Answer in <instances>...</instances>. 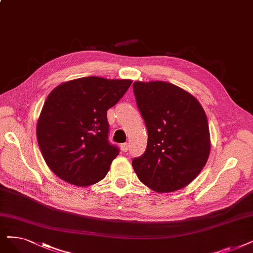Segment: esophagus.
<instances>
[{
	"instance_id": "34e87169",
	"label": "esophagus",
	"mask_w": 253,
	"mask_h": 253,
	"mask_svg": "<svg viewBox=\"0 0 253 253\" xmlns=\"http://www.w3.org/2000/svg\"><path fill=\"white\" fill-rule=\"evenodd\" d=\"M120 148H121V150L124 151V153H126L127 149H128V144L127 143H123L120 145Z\"/></svg>"
}]
</instances>
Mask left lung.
<instances>
[{
	"label": "left lung",
	"instance_id": "left-lung-1",
	"mask_svg": "<svg viewBox=\"0 0 253 253\" xmlns=\"http://www.w3.org/2000/svg\"><path fill=\"white\" fill-rule=\"evenodd\" d=\"M133 88L148 133L145 153L132 162L137 176L159 193L186 187L210 156L204 108L195 96L164 81H138Z\"/></svg>",
	"mask_w": 253,
	"mask_h": 253
}]
</instances>
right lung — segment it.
Wrapping results in <instances>:
<instances>
[{"mask_svg":"<svg viewBox=\"0 0 253 253\" xmlns=\"http://www.w3.org/2000/svg\"><path fill=\"white\" fill-rule=\"evenodd\" d=\"M132 80L85 77L60 84L48 94L36 135L48 168L67 183L85 187L102 180L119 149L109 143L107 111Z\"/></svg>","mask_w":253,"mask_h":253,"instance_id":"add662e5","label":"right lung"}]
</instances>
